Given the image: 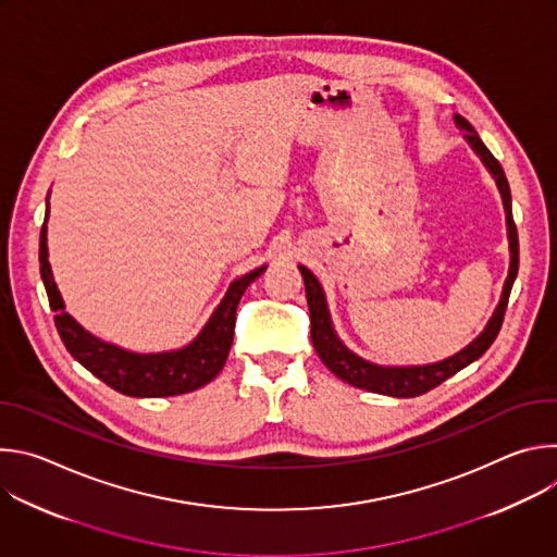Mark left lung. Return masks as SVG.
<instances>
[{
  "instance_id": "obj_1",
  "label": "left lung",
  "mask_w": 557,
  "mask_h": 557,
  "mask_svg": "<svg viewBox=\"0 0 557 557\" xmlns=\"http://www.w3.org/2000/svg\"><path fill=\"white\" fill-rule=\"evenodd\" d=\"M454 123H456L458 129L465 132V140L475 151V156L481 158L483 165L487 168V172L496 181V187L500 191L503 207H505V218H507L509 273H507V280H505V286H503L500 301H498L494 314L490 317L487 326L483 329V333L479 337L469 342L456 355H451L447 359H441V361H434V363H423V366H379V363H372V361L359 357L357 352H352L339 339V335L333 326V320H331L326 293H324L320 280L312 275L310 269L297 264V269L304 277L306 301H308V310H310V339H312V346H314L317 355H320V359L324 361V366L333 374H337L342 381H346L355 387L376 392V394H385V396H394V399H412V396L425 394L428 389L441 385L445 379H449L458 370L467 368L475 359H481L487 352V348L494 344V339H496V335L503 326L507 299H509L511 286H513L516 275H518V233H516V224H513V215H511V191H509V183L505 178V172H503L500 163L494 158V153L481 140L479 132H475L469 125V121H465L460 114H454Z\"/></svg>"
}]
</instances>
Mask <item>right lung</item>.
<instances>
[{
    "label": "right lung",
    "mask_w": 557,
    "mask_h": 557,
    "mask_svg": "<svg viewBox=\"0 0 557 557\" xmlns=\"http://www.w3.org/2000/svg\"><path fill=\"white\" fill-rule=\"evenodd\" d=\"M48 198L39 237V264L50 308L57 312L54 324L67 352L112 389L125 396H136V399L187 394L215 379L233 344L237 304H240V297L245 295L249 284L267 271V264L231 282L202 331L187 346L163 352H134L92 335L65 310V301L57 288L48 262Z\"/></svg>",
    "instance_id": "right-lung-1"
}]
</instances>
